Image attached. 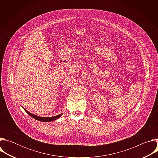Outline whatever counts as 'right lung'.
I'll return each mask as SVG.
<instances>
[{
	"label": "right lung",
	"mask_w": 158,
	"mask_h": 158,
	"mask_svg": "<svg viewBox=\"0 0 158 158\" xmlns=\"http://www.w3.org/2000/svg\"><path fill=\"white\" fill-rule=\"evenodd\" d=\"M24 108V107H23ZM24 109L26 110V112H27V113L31 116V117H32L33 118H34L36 120H38L39 121H42V122H50V121H54L57 119H58L59 118H60L61 116V115L62 114H59L57 116H53V117H49V118H43V117H40V116H37L36 115H34L33 114H31V112H29V111H27L26 109L24 108Z\"/></svg>",
	"instance_id": "obj_1"
}]
</instances>
